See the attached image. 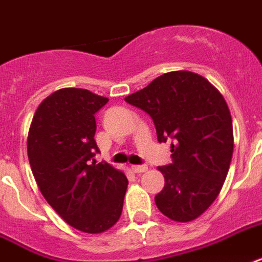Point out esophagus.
Segmentation results:
<instances>
[{
    "mask_svg": "<svg viewBox=\"0 0 262 262\" xmlns=\"http://www.w3.org/2000/svg\"><path fill=\"white\" fill-rule=\"evenodd\" d=\"M147 165H133L132 166V170L135 171V173H144V171H147Z\"/></svg>",
    "mask_w": 262,
    "mask_h": 262,
    "instance_id": "34e87169",
    "label": "esophagus"
}]
</instances>
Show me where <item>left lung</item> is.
I'll return each mask as SVG.
<instances>
[{"label": "left lung", "instance_id": "left-lung-1", "mask_svg": "<svg viewBox=\"0 0 262 262\" xmlns=\"http://www.w3.org/2000/svg\"><path fill=\"white\" fill-rule=\"evenodd\" d=\"M125 101L152 118L159 143L171 141V163L158 167L165 177L158 209L173 221H192L215 201L232 159V118L224 97L206 78L171 71Z\"/></svg>", "mask_w": 262, "mask_h": 262}]
</instances>
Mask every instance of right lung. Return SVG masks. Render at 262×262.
I'll return each instance as SVG.
<instances>
[{
	"label": "right lung",
	"instance_id": "add662e5",
	"mask_svg": "<svg viewBox=\"0 0 262 262\" xmlns=\"http://www.w3.org/2000/svg\"><path fill=\"white\" fill-rule=\"evenodd\" d=\"M107 103L86 89L56 91L34 114L27 139L43 198L67 224L86 233L104 232L117 223L127 188L122 171L95 161L100 152L95 114Z\"/></svg>",
	"mask_w": 262,
	"mask_h": 262
}]
</instances>
